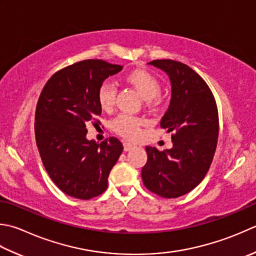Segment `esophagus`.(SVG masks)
Instances as JSON below:
<instances>
[{
  "label": "esophagus",
  "instance_id": "34e87169",
  "mask_svg": "<svg viewBox=\"0 0 256 256\" xmlns=\"http://www.w3.org/2000/svg\"><path fill=\"white\" fill-rule=\"evenodd\" d=\"M123 146H124V151H130V150H132V148H135V145L131 142H124Z\"/></svg>",
  "mask_w": 256,
  "mask_h": 256
}]
</instances>
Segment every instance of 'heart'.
Wrapping results in <instances>:
<instances>
[{
    "instance_id": "b5f03b06",
    "label": "heart",
    "mask_w": 256,
    "mask_h": 256,
    "mask_svg": "<svg viewBox=\"0 0 256 256\" xmlns=\"http://www.w3.org/2000/svg\"><path fill=\"white\" fill-rule=\"evenodd\" d=\"M124 81L131 84L141 93L148 106H155L161 102V83L154 74L145 70H133L125 75ZM116 93V86L111 82H104L98 88V101L104 111L113 108ZM143 124L144 121L142 118L128 114H121L112 122V128L122 136L135 140L141 135V126Z\"/></svg>"
}]
</instances>
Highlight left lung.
<instances>
[{
  "instance_id": "left-lung-1",
  "label": "left lung",
  "mask_w": 256,
  "mask_h": 256,
  "mask_svg": "<svg viewBox=\"0 0 256 256\" xmlns=\"http://www.w3.org/2000/svg\"><path fill=\"white\" fill-rule=\"evenodd\" d=\"M148 64L163 70L172 84L161 128L172 133L173 148L161 152L146 146L142 180L148 191L174 198L196 188L211 166L218 138V106L208 85L186 64L173 60Z\"/></svg>"
}]
</instances>
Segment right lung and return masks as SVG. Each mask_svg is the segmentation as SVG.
<instances>
[{"label":"right lung","instance_id":"1","mask_svg":"<svg viewBox=\"0 0 256 256\" xmlns=\"http://www.w3.org/2000/svg\"><path fill=\"white\" fill-rule=\"evenodd\" d=\"M122 68L103 60L76 62L54 73L38 98L34 131L40 155L55 185L72 198L101 195L123 151L116 138H86V125L100 123L98 88Z\"/></svg>","mask_w":256,"mask_h":256}]
</instances>
